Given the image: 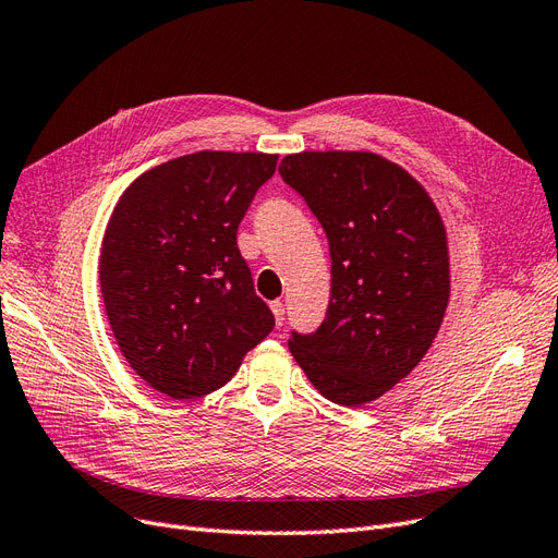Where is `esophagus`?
<instances>
[{
  "mask_svg": "<svg viewBox=\"0 0 558 558\" xmlns=\"http://www.w3.org/2000/svg\"><path fill=\"white\" fill-rule=\"evenodd\" d=\"M269 310H272V314H275L277 326H281L283 324V316H286V305H283V302H279V300L269 302Z\"/></svg>",
  "mask_w": 558,
  "mask_h": 558,
  "instance_id": "esophagus-1",
  "label": "esophagus"
}]
</instances>
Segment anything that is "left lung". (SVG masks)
Wrapping results in <instances>:
<instances>
[{
	"label": "left lung",
	"mask_w": 558,
	"mask_h": 558,
	"mask_svg": "<svg viewBox=\"0 0 558 558\" xmlns=\"http://www.w3.org/2000/svg\"><path fill=\"white\" fill-rule=\"evenodd\" d=\"M281 179L330 246V300L289 349L318 393L344 408L379 398L426 356L449 302L447 232L416 179L377 154L305 150Z\"/></svg>",
	"instance_id": "left-lung-1"
}]
</instances>
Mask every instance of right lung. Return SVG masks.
<instances>
[{
	"label": "right lung",
	"mask_w": 558,
	"mask_h": 558,
	"mask_svg": "<svg viewBox=\"0 0 558 558\" xmlns=\"http://www.w3.org/2000/svg\"><path fill=\"white\" fill-rule=\"evenodd\" d=\"M277 156L199 150L130 183L102 242L99 286L125 361L174 400L207 396L275 328L238 230Z\"/></svg>",
	"instance_id": "1"
}]
</instances>
